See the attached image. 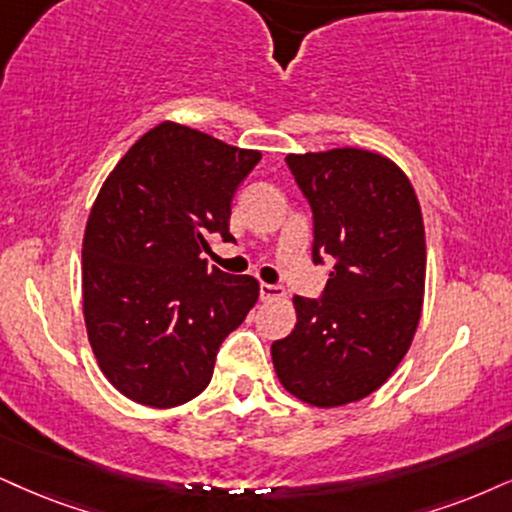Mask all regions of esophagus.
Wrapping results in <instances>:
<instances>
[{
    "instance_id": "34e87169",
    "label": "esophagus",
    "mask_w": 512,
    "mask_h": 512,
    "mask_svg": "<svg viewBox=\"0 0 512 512\" xmlns=\"http://www.w3.org/2000/svg\"><path fill=\"white\" fill-rule=\"evenodd\" d=\"M285 296V289L277 285H268V282H261V299L270 301V299H282Z\"/></svg>"
}]
</instances>
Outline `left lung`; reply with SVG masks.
I'll use <instances>...</instances> for the list:
<instances>
[{"label": "left lung", "instance_id": "1", "mask_svg": "<svg viewBox=\"0 0 512 512\" xmlns=\"http://www.w3.org/2000/svg\"><path fill=\"white\" fill-rule=\"evenodd\" d=\"M313 211L323 299L294 296L292 334L273 342L277 380L318 408L361 401L389 380L420 323L425 225L406 173L368 149L289 154Z\"/></svg>", "mask_w": 512, "mask_h": 512}]
</instances>
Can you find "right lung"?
<instances>
[{
	"instance_id": "obj_1",
	"label": "right lung",
	"mask_w": 512,
	"mask_h": 512,
	"mask_svg": "<svg viewBox=\"0 0 512 512\" xmlns=\"http://www.w3.org/2000/svg\"><path fill=\"white\" fill-rule=\"evenodd\" d=\"M261 161L166 121L99 189L82 239V313L99 368L130 401L173 408L208 387L220 344L258 301L251 275L208 268L230 235L232 197Z\"/></svg>"
}]
</instances>
